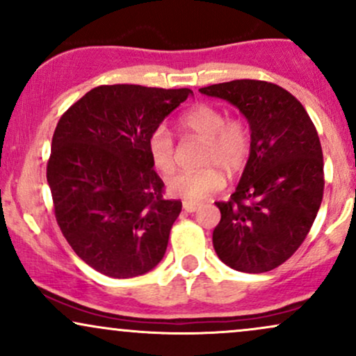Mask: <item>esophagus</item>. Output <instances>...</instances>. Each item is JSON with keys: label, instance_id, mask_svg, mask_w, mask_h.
<instances>
[{"label": "esophagus", "instance_id": "34e87169", "mask_svg": "<svg viewBox=\"0 0 356 356\" xmlns=\"http://www.w3.org/2000/svg\"><path fill=\"white\" fill-rule=\"evenodd\" d=\"M182 209L186 211V212H195V211H197V204H194V202H184V204H182Z\"/></svg>", "mask_w": 356, "mask_h": 356}]
</instances>
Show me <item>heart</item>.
<instances>
[{
	"label": "heart",
	"mask_w": 356,
	"mask_h": 356,
	"mask_svg": "<svg viewBox=\"0 0 356 356\" xmlns=\"http://www.w3.org/2000/svg\"><path fill=\"white\" fill-rule=\"evenodd\" d=\"M182 132L204 140L201 170H177L167 177V191L187 202H201L222 189L224 175L236 177L246 169L252 149L251 125L244 117H226L222 108L199 104L179 118ZM147 150L159 172L175 165V142L165 125H157L147 138Z\"/></svg>",
	"instance_id": "b5f03b06"
}]
</instances>
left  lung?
I'll return each mask as SVG.
<instances>
[{"instance_id":"left-lung-1","label":"left lung","mask_w":356,"mask_h":356,"mask_svg":"<svg viewBox=\"0 0 356 356\" xmlns=\"http://www.w3.org/2000/svg\"><path fill=\"white\" fill-rule=\"evenodd\" d=\"M236 105L248 118L252 149L229 201H219L212 244L224 264L266 273L289 259L321 206L323 152L312 118L296 97L263 80H232L199 88Z\"/></svg>"}]
</instances>
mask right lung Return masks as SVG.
Here are the masks:
<instances>
[{
	"label": "right lung",
	"instance_id": "obj_1",
	"mask_svg": "<svg viewBox=\"0 0 356 356\" xmlns=\"http://www.w3.org/2000/svg\"><path fill=\"white\" fill-rule=\"evenodd\" d=\"M191 93L100 85L56 124L47 164L56 222L75 254L102 275H144L165 254L182 202L164 199L147 138Z\"/></svg>",
	"mask_w": 356,
	"mask_h": 356
}]
</instances>
